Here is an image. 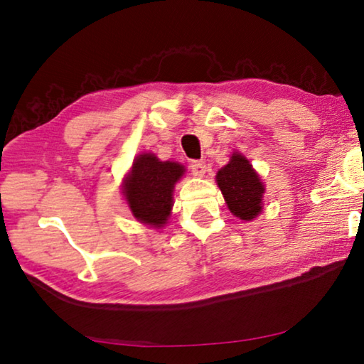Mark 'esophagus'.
<instances>
[{
    "mask_svg": "<svg viewBox=\"0 0 364 364\" xmlns=\"http://www.w3.org/2000/svg\"><path fill=\"white\" fill-rule=\"evenodd\" d=\"M191 171H193V175L197 176V178H202L205 175L207 171V167L204 162H199V160H196V162L191 164Z\"/></svg>",
    "mask_w": 364,
    "mask_h": 364,
    "instance_id": "1",
    "label": "esophagus"
}]
</instances>
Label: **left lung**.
I'll list each match as a JSON object with an SVG mask.
<instances>
[{
    "label": "left lung",
    "mask_w": 364,
    "mask_h": 364,
    "mask_svg": "<svg viewBox=\"0 0 364 364\" xmlns=\"http://www.w3.org/2000/svg\"><path fill=\"white\" fill-rule=\"evenodd\" d=\"M217 184L234 217L252 221L262 212L264 184L242 154L232 152L230 162L218 170Z\"/></svg>",
    "instance_id": "obj_1"
}]
</instances>
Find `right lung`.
<instances>
[{"instance_id":"obj_1","label":"right lung","mask_w":364,"mask_h":364,"mask_svg":"<svg viewBox=\"0 0 364 364\" xmlns=\"http://www.w3.org/2000/svg\"><path fill=\"white\" fill-rule=\"evenodd\" d=\"M184 175L178 162H160L151 152L139 154L123 183V196L133 217L144 225L162 228L173 207V189Z\"/></svg>"}]
</instances>
